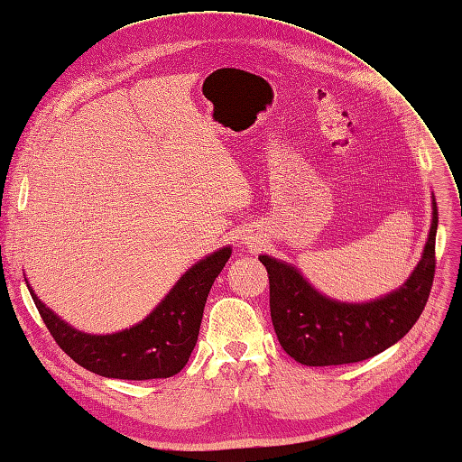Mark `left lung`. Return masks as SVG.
Wrapping results in <instances>:
<instances>
[{
    "mask_svg": "<svg viewBox=\"0 0 462 462\" xmlns=\"http://www.w3.org/2000/svg\"><path fill=\"white\" fill-rule=\"evenodd\" d=\"M418 266L390 294L348 303L313 288L296 266L261 254L270 280V318L280 345L306 366H335L366 361L386 351L420 319L435 274L437 201Z\"/></svg>",
    "mask_w": 462,
    "mask_h": 462,
    "instance_id": "1",
    "label": "left lung"
}]
</instances>
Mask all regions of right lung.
Wrapping results in <instances>:
<instances>
[{
  "label": "right lung",
  "mask_w": 462,
  "mask_h": 462,
  "mask_svg": "<svg viewBox=\"0 0 462 462\" xmlns=\"http://www.w3.org/2000/svg\"><path fill=\"white\" fill-rule=\"evenodd\" d=\"M229 256V245L204 256L180 276L143 321L107 335L78 331L44 306L25 282L44 325L74 363L106 378H171L186 366L194 351L208 294Z\"/></svg>",
  "instance_id": "obj_1"
}]
</instances>
